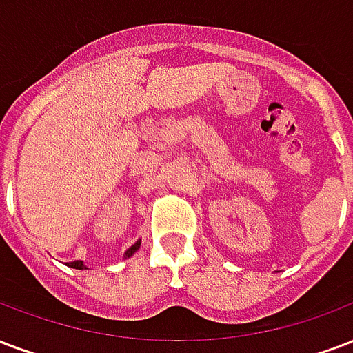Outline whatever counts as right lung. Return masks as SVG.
I'll list each match as a JSON object with an SVG mask.
<instances>
[{
  "mask_svg": "<svg viewBox=\"0 0 353 353\" xmlns=\"http://www.w3.org/2000/svg\"><path fill=\"white\" fill-rule=\"evenodd\" d=\"M138 247H140V241H137L132 247H130L129 250H127V256H132L134 252L138 250ZM70 268H74V270H85V265H83V262H80V260H77V262H70L69 263Z\"/></svg>",
  "mask_w": 353,
  "mask_h": 353,
  "instance_id": "right-lung-1",
  "label": "right lung"
}]
</instances>
